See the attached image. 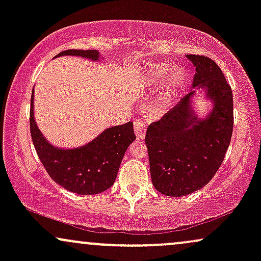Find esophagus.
Instances as JSON below:
<instances>
[{"mask_svg":"<svg viewBox=\"0 0 261 261\" xmlns=\"http://www.w3.org/2000/svg\"><path fill=\"white\" fill-rule=\"evenodd\" d=\"M134 130L137 140H142L146 135V130H147V122L143 121L141 118L136 119L134 122Z\"/></svg>","mask_w":261,"mask_h":261,"instance_id":"esophagus-1","label":"esophagus"}]
</instances>
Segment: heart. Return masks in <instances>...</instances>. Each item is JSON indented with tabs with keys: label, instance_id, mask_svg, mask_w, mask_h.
Segmentation results:
<instances>
[{
	"label": "heart",
	"instance_id": "heart-1",
	"mask_svg": "<svg viewBox=\"0 0 261 261\" xmlns=\"http://www.w3.org/2000/svg\"><path fill=\"white\" fill-rule=\"evenodd\" d=\"M164 73H166V70H164V68H160V70H158V72H157V76L158 77H163ZM180 80H181V77H180V73H179V71H176V70L172 71V72H170V74L168 76V81H167L166 87H164L163 94L164 95L170 94V93L174 91L176 87L179 86V83H180Z\"/></svg>",
	"mask_w": 261,
	"mask_h": 261
}]
</instances>
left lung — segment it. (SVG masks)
<instances>
[{"label": "left lung", "mask_w": 261, "mask_h": 261, "mask_svg": "<svg viewBox=\"0 0 261 261\" xmlns=\"http://www.w3.org/2000/svg\"><path fill=\"white\" fill-rule=\"evenodd\" d=\"M195 67L193 91L161 120L147 127L145 142L155 190L167 196H185L214 178L224 160L233 131V95L226 77L206 56L187 55ZM197 90L213 107L203 117L192 108Z\"/></svg>", "instance_id": "1"}]
</instances>
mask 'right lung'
<instances>
[{
    "label": "right lung",
    "mask_w": 261,
    "mask_h": 261,
    "mask_svg": "<svg viewBox=\"0 0 261 261\" xmlns=\"http://www.w3.org/2000/svg\"><path fill=\"white\" fill-rule=\"evenodd\" d=\"M77 56L92 61L103 59L97 50H66L59 56ZM31 133L34 147L44 168L60 187L80 195H95L115 181L125 152L136 136L134 124L106 128L95 139L74 148L54 146L41 134L34 118V92L31 100Z\"/></svg>",
    "instance_id": "1"
}]
</instances>
